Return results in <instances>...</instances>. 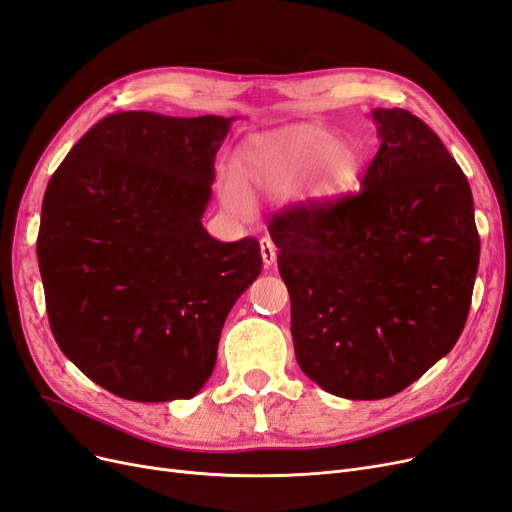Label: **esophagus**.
<instances>
[{
  "mask_svg": "<svg viewBox=\"0 0 512 512\" xmlns=\"http://www.w3.org/2000/svg\"><path fill=\"white\" fill-rule=\"evenodd\" d=\"M259 246H261V259H263V266L270 268L276 263V246L270 238H261L259 240Z\"/></svg>",
  "mask_w": 512,
  "mask_h": 512,
  "instance_id": "esophagus-1",
  "label": "esophagus"
}]
</instances>
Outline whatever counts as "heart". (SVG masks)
<instances>
[{"label": "heart", "mask_w": 512, "mask_h": 512, "mask_svg": "<svg viewBox=\"0 0 512 512\" xmlns=\"http://www.w3.org/2000/svg\"><path fill=\"white\" fill-rule=\"evenodd\" d=\"M361 170V157L351 142L336 140L315 123H293L251 136L238 146L234 168L219 176L225 208L251 217V191H298L304 200L327 204L349 191Z\"/></svg>", "instance_id": "obj_1"}]
</instances>
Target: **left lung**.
<instances>
[{
    "label": "left lung",
    "mask_w": 512,
    "mask_h": 512,
    "mask_svg": "<svg viewBox=\"0 0 512 512\" xmlns=\"http://www.w3.org/2000/svg\"><path fill=\"white\" fill-rule=\"evenodd\" d=\"M372 119L381 146L361 189L268 225L298 364L346 400L400 393L453 349L481 253L472 191L447 146L408 110Z\"/></svg>",
    "instance_id": "obj_1"
}]
</instances>
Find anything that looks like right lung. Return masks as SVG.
Here are the masks:
<instances>
[{
    "label": "right lung",
    "instance_id": "add662e5",
    "mask_svg": "<svg viewBox=\"0 0 512 512\" xmlns=\"http://www.w3.org/2000/svg\"><path fill=\"white\" fill-rule=\"evenodd\" d=\"M234 119L114 112L51 176L38 263L63 355L131 402L189 400L217 364L223 323L261 272L255 238L202 225Z\"/></svg>",
    "mask_w": 512,
    "mask_h": 512
}]
</instances>
